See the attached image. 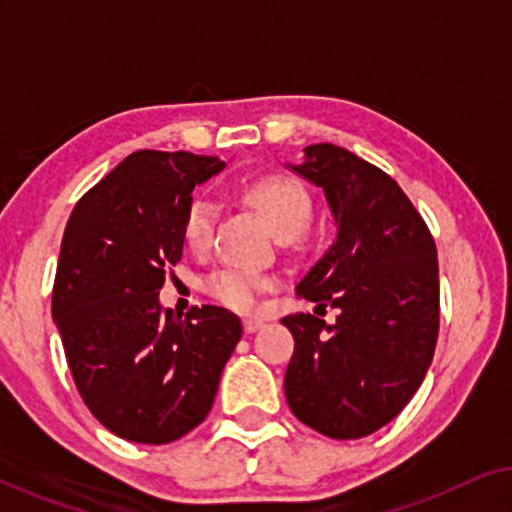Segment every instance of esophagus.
<instances>
[{"label": "esophagus", "instance_id": "esophagus-1", "mask_svg": "<svg viewBox=\"0 0 512 512\" xmlns=\"http://www.w3.org/2000/svg\"><path fill=\"white\" fill-rule=\"evenodd\" d=\"M258 328H263V321H258V319H244V333H256Z\"/></svg>", "mask_w": 512, "mask_h": 512}]
</instances>
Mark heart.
I'll return each instance as SVG.
<instances>
[{
    "mask_svg": "<svg viewBox=\"0 0 512 512\" xmlns=\"http://www.w3.org/2000/svg\"><path fill=\"white\" fill-rule=\"evenodd\" d=\"M240 195L251 209H256L263 216L272 233L282 242L296 240L310 223V193L298 179L286 177V174H265V177L249 181ZM216 216H219L216 207L205 198H195L188 205L184 216V237L188 247L205 251L212 244ZM265 286H268L265 277L254 270L223 268L212 272L202 284V289L207 296L233 307V310H251L256 305L258 293Z\"/></svg>",
    "mask_w": 512,
    "mask_h": 512,
    "instance_id": "heart-1",
    "label": "heart"
}]
</instances>
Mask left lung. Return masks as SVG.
I'll return each instance as SVG.
<instances>
[{
  "label": "left lung",
  "mask_w": 512,
  "mask_h": 512,
  "mask_svg": "<svg viewBox=\"0 0 512 512\" xmlns=\"http://www.w3.org/2000/svg\"><path fill=\"white\" fill-rule=\"evenodd\" d=\"M324 188L338 240L296 286L340 310L328 326L289 314L296 347L286 368L289 408L310 429L354 440L389 424L422 384L436 352V242L401 186L352 151L312 144L293 167Z\"/></svg>",
  "instance_id": "8db88e82"
}]
</instances>
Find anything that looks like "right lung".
Masks as SVG:
<instances>
[{"instance_id":"right-lung-1","label":"right lung","mask_w":512,"mask_h":512,"mask_svg":"<svg viewBox=\"0 0 512 512\" xmlns=\"http://www.w3.org/2000/svg\"><path fill=\"white\" fill-rule=\"evenodd\" d=\"M223 160L137 151L76 202L53 282V319L83 403L132 443L165 445L212 410L221 370L242 338L226 307L160 310L181 261L195 184Z\"/></svg>"}]
</instances>
